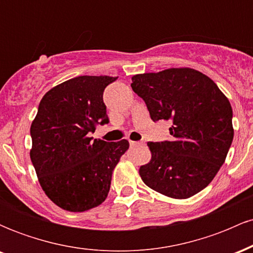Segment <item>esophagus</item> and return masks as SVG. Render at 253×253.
<instances>
[{
	"label": "esophagus",
	"mask_w": 253,
	"mask_h": 253,
	"mask_svg": "<svg viewBox=\"0 0 253 253\" xmlns=\"http://www.w3.org/2000/svg\"><path fill=\"white\" fill-rule=\"evenodd\" d=\"M129 145L130 146H140V145H143V143H139V141H132V140H129Z\"/></svg>",
	"instance_id": "1"
}]
</instances>
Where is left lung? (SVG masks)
I'll list each match as a JSON object with an SVG mask.
<instances>
[{"mask_svg": "<svg viewBox=\"0 0 253 253\" xmlns=\"http://www.w3.org/2000/svg\"><path fill=\"white\" fill-rule=\"evenodd\" d=\"M130 86L153 121L171 123V140L147 143L151 161L139 169L143 182L171 199L205 189L233 140L228 98L210 77L190 68L134 75Z\"/></svg>", "mask_w": 253, "mask_h": 253, "instance_id": "8db88e82", "label": "left lung"}]
</instances>
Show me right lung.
Wrapping results in <instances>:
<instances>
[{
  "mask_svg": "<svg viewBox=\"0 0 253 253\" xmlns=\"http://www.w3.org/2000/svg\"><path fill=\"white\" fill-rule=\"evenodd\" d=\"M118 77L78 76L48 90L31 126V161L42 190L68 211H85L107 199L112 173L128 150L126 139H92L109 123L103 91Z\"/></svg>",
  "mask_w": 253,
  "mask_h": 253,
  "instance_id": "1",
  "label": "right lung"
}]
</instances>
